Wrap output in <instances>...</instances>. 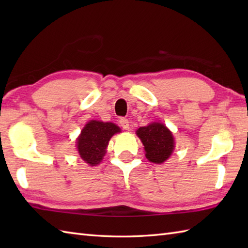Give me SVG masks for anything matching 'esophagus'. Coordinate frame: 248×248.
Returning <instances> with one entry per match:
<instances>
[{"label": "esophagus", "instance_id": "1", "mask_svg": "<svg viewBox=\"0 0 248 248\" xmlns=\"http://www.w3.org/2000/svg\"><path fill=\"white\" fill-rule=\"evenodd\" d=\"M119 124H120L121 128H123V129H124V130L130 129V124H129V120L127 118H120Z\"/></svg>", "mask_w": 248, "mask_h": 248}]
</instances>
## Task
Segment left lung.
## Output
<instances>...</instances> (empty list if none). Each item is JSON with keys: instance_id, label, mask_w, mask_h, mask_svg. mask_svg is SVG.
I'll return each instance as SVG.
<instances>
[{"instance_id": "left-lung-1", "label": "left lung", "mask_w": 248, "mask_h": 248, "mask_svg": "<svg viewBox=\"0 0 248 248\" xmlns=\"http://www.w3.org/2000/svg\"><path fill=\"white\" fill-rule=\"evenodd\" d=\"M146 151V157L155 164H162L175 149L172 133L165 124L152 123L136 131Z\"/></svg>"}]
</instances>
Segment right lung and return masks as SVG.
<instances>
[{"label": "right lung", "instance_id": "right-lung-1", "mask_svg": "<svg viewBox=\"0 0 248 248\" xmlns=\"http://www.w3.org/2000/svg\"><path fill=\"white\" fill-rule=\"evenodd\" d=\"M118 132H120V128L113 123H103L99 120L88 121L77 140L78 155L91 166L100 164L107 154V147L110 138Z\"/></svg>", "mask_w": 248, "mask_h": 248}]
</instances>
